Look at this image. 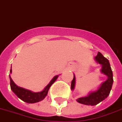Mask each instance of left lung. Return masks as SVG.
Here are the masks:
<instances>
[{"mask_svg":"<svg viewBox=\"0 0 122 122\" xmlns=\"http://www.w3.org/2000/svg\"><path fill=\"white\" fill-rule=\"evenodd\" d=\"M94 60L97 64L102 66L100 72L106 75L107 77L106 81H104L95 90L91 91L86 96L80 97L76 100L78 103H82L86 106H96L98 103L101 102L107 98L109 95L110 91L112 89L113 84V76L112 71L110 66L109 61L103 56L102 53L98 52V53L95 58ZM76 78L74 74V77L71 82V90L73 91L75 88Z\"/></svg>","mask_w":122,"mask_h":122,"instance_id":"1","label":"left lung"}]
</instances>
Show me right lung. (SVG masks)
<instances>
[{
  "label": "right lung",
  "instance_id": "1",
  "mask_svg": "<svg viewBox=\"0 0 122 122\" xmlns=\"http://www.w3.org/2000/svg\"><path fill=\"white\" fill-rule=\"evenodd\" d=\"M11 73H12V69L11 68L10 74H11ZM9 76H10V87H11V89L12 90L13 92L22 101L28 103H34L42 101L46 97L47 95V92H48L50 87L54 82H55L56 80L59 76V75L55 76L49 84L45 87L44 89L39 92H33L31 91L19 87L13 82V80L11 77V75H10Z\"/></svg>",
  "mask_w": 122,
  "mask_h": 122
}]
</instances>
